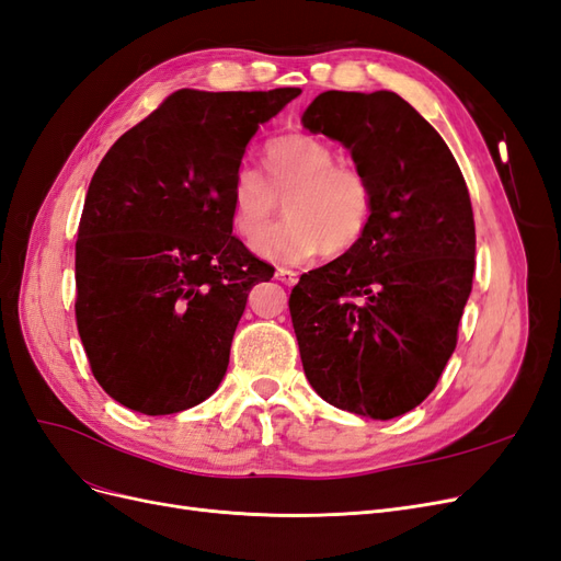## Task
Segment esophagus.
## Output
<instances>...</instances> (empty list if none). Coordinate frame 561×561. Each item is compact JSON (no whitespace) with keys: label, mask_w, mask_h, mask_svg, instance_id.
Returning a JSON list of instances; mask_svg holds the SVG:
<instances>
[{"label":"esophagus","mask_w":561,"mask_h":561,"mask_svg":"<svg viewBox=\"0 0 561 561\" xmlns=\"http://www.w3.org/2000/svg\"><path fill=\"white\" fill-rule=\"evenodd\" d=\"M276 278L285 285H295L297 283V271L293 268H276Z\"/></svg>","instance_id":"34e87169"}]
</instances>
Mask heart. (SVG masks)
I'll list each match as a JSON object with an SVG mask.
<instances>
[{"label":"heart","instance_id":"b5f03b06","mask_svg":"<svg viewBox=\"0 0 561 561\" xmlns=\"http://www.w3.org/2000/svg\"><path fill=\"white\" fill-rule=\"evenodd\" d=\"M332 145L290 133L264 147V178L241 168L231 184V215L241 239L278 264H301L318 252L346 254L375 215V190L360 168L336 163ZM283 202L288 222L271 232Z\"/></svg>","mask_w":561,"mask_h":561}]
</instances>
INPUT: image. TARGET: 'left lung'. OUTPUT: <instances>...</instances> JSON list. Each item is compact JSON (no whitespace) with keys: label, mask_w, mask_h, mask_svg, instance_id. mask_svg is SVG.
Returning a JSON list of instances; mask_svg holds the SVG:
<instances>
[{"label":"left lung","mask_w":561,"mask_h":561,"mask_svg":"<svg viewBox=\"0 0 561 561\" xmlns=\"http://www.w3.org/2000/svg\"><path fill=\"white\" fill-rule=\"evenodd\" d=\"M301 124L342 142L375 190L363 241L293 287L304 375L339 410L393 419L431 396L456 348L474 274L468 186L398 93L325 91Z\"/></svg>","instance_id":"1"}]
</instances>
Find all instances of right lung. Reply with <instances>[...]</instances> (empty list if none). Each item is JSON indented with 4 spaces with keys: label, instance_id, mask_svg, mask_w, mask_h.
Instances as JSON below:
<instances>
[{
    "label": "right lung",
    "instance_id": "1",
    "mask_svg": "<svg viewBox=\"0 0 561 561\" xmlns=\"http://www.w3.org/2000/svg\"><path fill=\"white\" fill-rule=\"evenodd\" d=\"M299 89H182L100 161L77 239V328L105 393L147 416L210 398L274 266L231 236L245 147Z\"/></svg>",
    "mask_w": 561,
    "mask_h": 561
}]
</instances>
